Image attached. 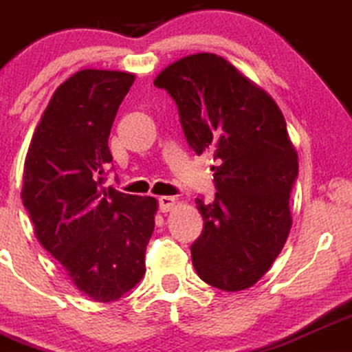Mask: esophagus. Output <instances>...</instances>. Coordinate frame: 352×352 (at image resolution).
Returning <instances> with one entry per match:
<instances>
[{"label": "esophagus", "instance_id": "34e87169", "mask_svg": "<svg viewBox=\"0 0 352 352\" xmlns=\"http://www.w3.org/2000/svg\"><path fill=\"white\" fill-rule=\"evenodd\" d=\"M160 209L163 212H169L176 206V197L175 196H161L160 199Z\"/></svg>", "mask_w": 352, "mask_h": 352}]
</instances>
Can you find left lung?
<instances>
[{"label":"left lung","instance_id":"obj_1","mask_svg":"<svg viewBox=\"0 0 352 352\" xmlns=\"http://www.w3.org/2000/svg\"><path fill=\"white\" fill-rule=\"evenodd\" d=\"M155 86L176 101L188 144L216 161L214 201L196 208L204 228L192 266L218 289L243 291L270 271L289 236L298 153L266 91L212 53L189 54L161 71Z\"/></svg>","mask_w":352,"mask_h":352}]
</instances>
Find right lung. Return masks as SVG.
I'll return each instance as SVG.
<instances>
[{"label": "right lung", "instance_id": "add662e5", "mask_svg": "<svg viewBox=\"0 0 352 352\" xmlns=\"http://www.w3.org/2000/svg\"><path fill=\"white\" fill-rule=\"evenodd\" d=\"M133 73L82 69L54 91L28 148L21 199L41 246L82 294L118 301L143 279L157 201L104 188L108 138Z\"/></svg>", "mask_w": 352, "mask_h": 352}]
</instances>
